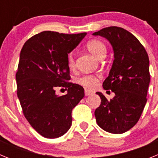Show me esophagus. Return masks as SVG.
I'll use <instances>...</instances> for the list:
<instances>
[{
	"label": "esophagus",
	"instance_id": "esophagus-1",
	"mask_svg": "<svg viewBox=\"0 0 158 158\" xmlns=\"http://www.w3.org/2000/svg\"><path fill=\"white\" fill-rule=\"evenodd\" d=\"M85 96H90V95L93 94V92L90 89H85Z\"/></svg>",
	"mask_w": 158,
	"mask_h": 158
}]
</instances>
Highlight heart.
Here are the masks:
<instances>
[{
  "instance_id": "obj_1",
  "label": "heart",
  "mask_w": 158,
  "mask_h": 158,
  "mask_svg": "<svg viewBox=\"0 0 158 158\" xmlns=\"http://www.w3.org/2000/svg\"><path fill=\"white\" fill-rule=\"evenodd\" d=\"M86 47L88 51L91 53L93 55L98 58H101L104 57L106 54V46L104 43L98 40H92L86 43ZM67 61H68V65L70 68H73L75 65V59L73 57V54L70 53L67 56ZM97 81V77L93 75H85L82 77L78 79V83L85 86V87L92 88L96 85Z\"/></svg>"
}]
</instances>
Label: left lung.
<instances>
[{"instance_id":"obj_1","label":"left lung","mask_w":158,"mask_h":158,"mask_svg":"<svg viewBox=\"0 0 158 158\" xmlns=\"http://www.w3.org/2000/svg\"><path fill=\"white\" fill-rule=\"evenodd\" d=\"M93 35L105 38L114 51V61L103 83L115 93L111 100L97 92L101 104L95 111L98 126L107 132L123 134L133 127L142 115L150 85V61L143 46L128 31L108 27Z\"/></svg>"}]
</instances>
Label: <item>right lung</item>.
Masks as SVG:
<instances>
[{
	"mask_svg": "<svg viewBox=\"0 0 158 158\" xmlns=\"http://www.w3.org/2000/svg\"><path fill=\"white\" fill-rule=\"evenodd\" d=\"M86 35L46 31L23 46L16 74L17 96L31 126L47 139L65 135L72 125V110L85 96L83 87L69 82L68 54ZM67 89L59 97L58 87Z\"/></svg>",
	"mask_w": 158,
	"mask_h": 158,
	"instance_id": "right-lung-1",
	"label": "right lung"
}]
</instances>
